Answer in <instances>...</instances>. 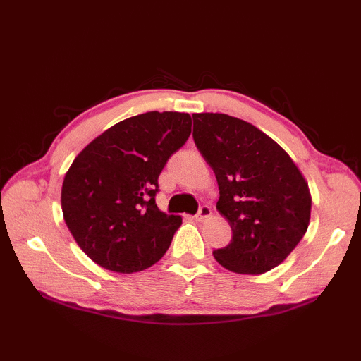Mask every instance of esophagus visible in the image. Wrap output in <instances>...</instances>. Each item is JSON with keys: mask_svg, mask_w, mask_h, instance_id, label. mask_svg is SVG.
Wrapping results in <instances>:
<instances>
[{"mask_svg": "<svg viewBox=\"0 0 361 361\" xmlns=\"http://www.w3.org/2000/svg\"><path fill=\"white\" fill-rule=\"evenodd\" d=\"M211 216H212V211H211L209 206H202L200 211H198V214L195 216V219H197L198 221H203V220H206V219H209Z\"/></svg>", "mask_w": 361, "mask_h": 361, "instance_id": "34e87169", "label": "esophagus"}]
</instances>
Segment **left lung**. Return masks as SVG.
I'll list each match as a JSON object with an SVG mask.
<instances>
[{
    "instance_id": "1",
    "label": "left lung",
    "mask_w": 361,
    "mask_h": 361,
    "mask_svg": "<svg viewBox=\"0 0 361 361\" xmlns=\"http://www.w3.org/2000/svg\"><path fill=\"white\" fill-rule=\"evenodd\" d=\"M194 141L216 173L217 211L233 231L217 262L239 274L270 271L287 259L310 224L312 195L281 145L247 121L194 113Z\"/></svg>"
}]
</instances>
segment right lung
Here are the masks:
<instances>
[{
    "label": "right lung",
    "instance_id": "obj_1",
    "mask_svg": "<svg viewBox=\"0 0 361 361\" xmlns=\"http://www.w3.org/2000/svg\"><path fill=\"white\" fill-rule=\"evenodd\" d=\"M190 130L189 113H142L106 128L74 158L60 195L63 219L97 265L136 273L166 255L183 219L158 209V176Z\"/></svg>",
    "mask_w": 361,
    "mask_h": 361
}]
</instances>
